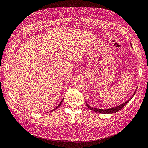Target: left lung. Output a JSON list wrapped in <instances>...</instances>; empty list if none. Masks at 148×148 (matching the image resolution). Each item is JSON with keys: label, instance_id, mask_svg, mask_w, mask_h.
Listing matches in <instances>:
<instances>
[{"label": "left lung", "instance_id": "obj_1", "mask_svg": "<svg viewBox=\"0 0 148 148\" xmlns=\"http://www.w3.org/2000/svg\"><path fill=\"white\" fill-rule=\"evenodd\" d=\"M130 45L132 46V45ZM136 90L134 91V93L133 94V95L131 97H130V98L129 99H128L127 101H126L125 102L123 103H122L121 105H119L118 106H114V107H112L110 108H107V109H99V108H92V106L89 105L86 101V105L88 107L90 108L91 110L92 111H94V112H98V113H104V114H112V113H116L119 112V110H121L123 107V106H125L130 101V99H131L132 98V97L134 96L136 92Z\"/></svg>", "mask_w": 148, "mask_h": 148}]
</instances>
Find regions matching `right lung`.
<instances>
[{
	"label": "right lung",
	"mask_w": 148,
	"mask_h": 148,
	"mask_svg": "<svg viewBox=\"0 0 148 148\" xmlns=\"http://www.w3.org/2000/svg\"><path fill=\"white\" fill-rule=\"evenodd\" d=\"M63 100H64V98H63V99H62V101H61V102H60V103H59V105H58V106H57V107H56V108H54V109H53V110H51V112H53V111H54V110H56V109H57V108H58V107H59V106H60V105H61V104H62V101H63Z\"/></svg>",
	"instance_id": "1"
}]
</instances>
